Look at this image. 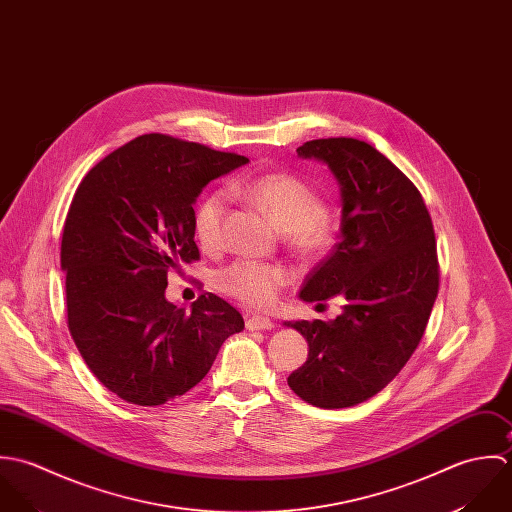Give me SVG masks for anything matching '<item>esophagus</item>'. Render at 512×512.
<instances>
[{
  "mask_svg": "<svg viewBox=\"0 0 512 512\" xmlns=\"http://www.w3.org/2000/svg\"><path fill=\"white\" fill-rule=\"evenodd\" d=\"M245 326H247V330H271V328H275V322L267 316L253 314V316H247Z\"/></svg>",
  "mask_w": 512,
  "mask_h": 512,
  "instance_id": "1",
  "label": "esophagus"
}]
</instances>
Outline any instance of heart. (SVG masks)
Segmentation results:
<instances>
[{"label": "heart", "mask_w": 512, "mask_h": 512, "mask_svg": "<svg viewBox=\"0 0 512 512\" xmlns=\"http://www.w3.org/2000/svg\"><path fill=\"white\" fill-rule=\"evenodd\" d=\"M231 190L267 211L285 229L289 245L299 255L320 259L332 251L338 227L305 180L285 172H271L233 184ZM225 207L227 194L223 190L207 192L194 207V235L205 249H215L221 243ZM289 281L291 271L287 267L251 259H237L215 277L221 293L249 307H269Z\"/></svg>", "instance_id": "1"}]
</instances>
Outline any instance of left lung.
Segmentation results:
<instances>
[{
	"instance_id": "1",
	"label": "left lung",
	"mask_w": 512,
	"mask_h": 512,
	"mask_svg": "<svg viewBox=\"0 0 512 512\" xmlns=\"http://www.w3.org/2000/svg\"><path fill=\"white\" fill-rule=\"evenodd\" d=\"M299 156L328 164L340 184L342 239L307 277L301 299L342 297L334 320H297L307 362L287 382L316 408H350L384 390L415 352L439 291L431 215L419 190L372 144L318 138Z\"/></svg>"
}]
</instances>
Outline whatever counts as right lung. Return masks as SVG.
Segmentation results:
<instances>
[{
  "label": "right lung",
  "instance_id": "1",
  "mask_svg": "<svg viewBox=\"0 0 512 512\" xmlns=\"http://www.w3.org/2000/svg\"><path fill=\"white\" fill-rule=\"evenodd\" d=\"M247 162L142 134L79 184L61 241L67 324L89 370L124 402L162 406L184 396L204 380L225 338L245 328L239 310L211 293L186 312L164 291L172 269L200 259L196 198Z\"/></svg>",
  "mask_w": 512,
  "mask_h": 512
}]
</instances>
